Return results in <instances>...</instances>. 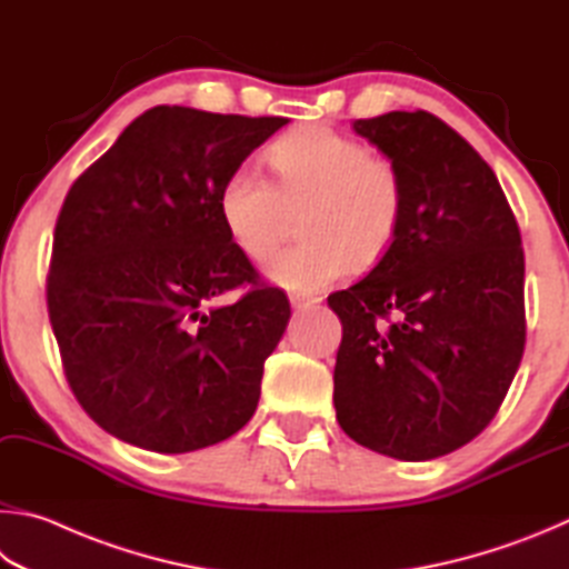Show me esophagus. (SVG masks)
Here are the masks:
<instances>
[{"label":"esophagus","mask_w":569,"mask_h":569,"mask_svg":"<svg viewBox=\"0 0 569 569\" xmlns=\"http://www.w3.org/2000/svg\"><path fill=\"white\" fill-rule=\"evenodd\" d=\"M290 302H292V307H297V310H310V307L320 305V297H317V295H305V292H292L290 295Z\"/></svg>","instance_id":"1"}]
</instances>
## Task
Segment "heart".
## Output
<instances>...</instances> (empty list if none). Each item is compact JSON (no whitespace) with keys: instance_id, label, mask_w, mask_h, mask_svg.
Wrapping results in <instances>:
<instances>
[{"instance_id":"obj_1","label":"heart","mask_w":569,"mask_h":569,"mask_svg":"<svg viewBox=\"0 0 569 569\" xmlns=\"http://www.w3.org/2000/svg\"><path fill=\"white\" fill-rule=\"evenodd\" d=\"M274 182L239 164L219 187V219L232 244L254 262L274 252L292 212L300 244L267 264L272 282L317 292L355 267L375 264L392 247L405 214V182L390 159L325 124L295 129L267 149Z\"/></svg>"}]
</instances>
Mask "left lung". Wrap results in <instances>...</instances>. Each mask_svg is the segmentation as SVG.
Returning <instances> with one entry per match:
<instances>
[{
    "mask_svg": "<svg viewBox=\"0 0 569 569\" xmlns=\"http://www.w3.org/2000/svg\"><path fill=\"white\" fill-rule=\"evenodd\" d=\"M405 182L392 247L350 290L337 422L357 445L405 462L475 440L500 410L525 352V252L492 167L430 112L357 119Z\"/></svg>",
    "mask_w": 569,
    "mask_h": 569,
    "instance_id": "obj_1",
    "label": "left lung"
}]
</instances>
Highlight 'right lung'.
Returning a JSON list of instances; mask_svg holds the SVG:
<instances>
[{
    "mask_svg": "<svg viewBox=\"0 0 569 569\" xmlns=\"http://www.w3.org/2000/svg\"><path fill=\"white\" fill-rule=\"evenodd\" d=\"M284 117L159 104L77 177L57 217L49 322L84 412L142 450L217 445L254 415L290 300L227 237L219 187ZM237 286L234 306L209 308Z\"/></svg>",
    "mask_w": 569,
    "mask_h": 569,
    "instance_id": "right-lung-1",
    "label": "right lung"
}]
</instances>
